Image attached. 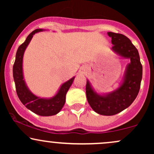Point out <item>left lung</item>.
<instances>
[{
  "label": "left lung",
  "mask_w": 154,
  "mask_h": 154,
  "mask_svg": "<svg viewBox=\"0 0 154 154\" xmlns=\"http://www.w3.org/2000/svg\"><path fill=\"white\" fill-rule=\"evenodd\" d=\"M113 46L111 50L122 59H130L119 87L113 91L98 93L87 79L86 96L95 112L103 116L115 115L128 108L138 94L142 79L143 67L137 48L124 35L109 32Z\"/></svg>",
  "instance_id": "8db88e82"
}]
</instances>
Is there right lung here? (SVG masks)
Segmentation results:
<instances>
[{"label": "right lung", "mask_w": 154, "mask_h": 154, "mask_svg": "<svg viewBox=\"0 0 154 154\" xmlns=\"http://www.w3.org/2000/svg\"><path fill=\"white\" fill-rule=\"evenodd\" d=\"M44 29H37L27 36L25 41L18 48L16 54V59L13 66V77L14 79L16 91L21 102L27 108L38 115L43 116H54L57 114L61 110L65 101L66 95L69 88L73 83L75 77L63 82L57 93L51 98H42L32 93L26 85L23 73V57L26 48L30 43L33 35L35 33L45 31Z\"/></svg>", "instance_id": "1"}]
</instances>
